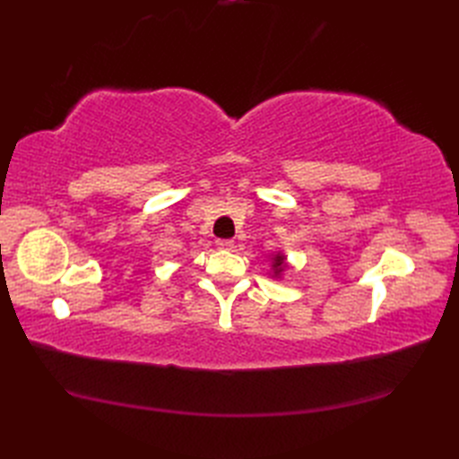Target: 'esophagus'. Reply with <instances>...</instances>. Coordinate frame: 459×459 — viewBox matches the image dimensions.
I'll return each instance as SVG.
<instances>
[{
	"instance_id": "1",
	"label": "esophagus",
	"mask_w": 459,
	"mask_h": 459,
	"mask_svg": "<svg viewBox=\"0 0 459 459\" xmlns=\"http://www.w3.org/2000/svg\"><path fill=\"white\" fill-rule=\"evenodd\" d=\"M216 245H218L220 248H228V251H230V248H233V241H231V239H218Z\"/></svg>"
}]
</instances>
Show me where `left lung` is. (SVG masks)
Segmentation results:
<instances>
[{"label":"left lung","instance_id":"left-lung-1","mask_svg":"<svg viewBox=\"0 0 459 459\" xmlns=\"http://www.w3.org/2000/svg\"><path fill=\"white\" fill-rule=\"evenodd\" d=\"M281 262H283V256H281V255H277V256H275V268H277V266H281ZM275 273H280V270H277Z\"/></svg>","mask_w":459,"mask_h":459}]
</instances>
